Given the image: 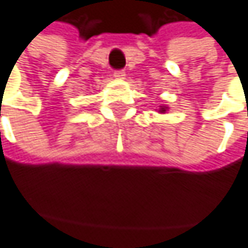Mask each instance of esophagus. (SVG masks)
I'll use <instances>...</instances> for the list:
<instances>
[{
	"instance_id": "1",
	"label": "esophagus",
	"mask_w": 248,
	"mask_h": 248,
	"mask_svg": "<svg viewBox=\"0 0 248 248\" xmlns=\"http://www.w3.org/2000/svg\"><path fill=\"white\" fill-rule=\"evenodd\" d=\"M113 76H114L116 78H123V77H125V71H123V70H116V71L113 73Z\"/></svg>"
}]
</instances>
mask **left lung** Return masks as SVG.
<instances>
[{"label":"left lung","mask_w":248,"mask_h":248,"mask_svg":"<svg viewBox=\"0 0 248 248\" xmlns=\"http://www.w3.org/2000/svg\"><path fill=\"white\" fill-rule=\"evenodd\" d=\"M164 111H167V107H162L160 108V113H164Z\"/></svg>","instance_id":"obj_1"}]
</instances>
